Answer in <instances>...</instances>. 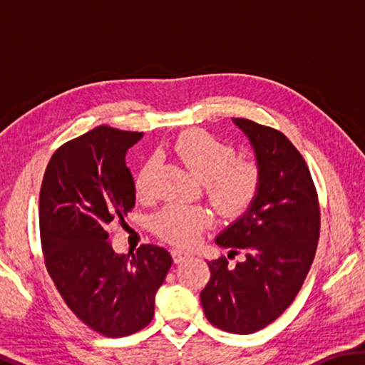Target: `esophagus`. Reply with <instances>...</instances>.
<instances>
[{
  "label": "esophagus",
  "mask_w": 365,
  "mask_h": 365,
  "mask_svg": "<svg viewBox=\"0 0 365 365\" xmlns=\"http://www.w3.org/2000/svg\"><path fill=\"white\" fill-rule=\"evenodd\" d=\"M170 255H172V259H174L175 264H180V262L185 261V259H188L191 256L190 252L182 251V250H172Z\"/></svg>",
  "instance_id": "1"
}]
</instances>
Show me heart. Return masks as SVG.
<instances>
[{
  "label": "heart",
  "instance_id": "heart-1",
  "mask_svg": "<svg viewBox=\"0 0 365 365\" xmlns=\"http://www.w3.org/2000/svg\"><path fill=\"white\" fill-rule=\"evenodd\" d=\"M193 174L205 180L206 196L219 214L237 217L257 197L262 172L256 160L235 159L237 154L212 135L201 130L183 132L168 146ZM153 163H145L135 175V191L140 197L151 193ZM211 214L202 206L168 205L154 215L153 228L159 238L172 245L188 246L211 225Z\"/></svg>",
  "mask_w": 365,
  "mask_h": 365
}]
</instances>
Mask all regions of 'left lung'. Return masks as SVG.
Returning <instances> with one entry per match:
<instances>
[{"instance_id": "obj_1", "label": "left lung", "mask_w": 365, "mask_h": 365, "mask_svg": "<svg viewBox=\"0 0 365 365\" xmlns=\"http://www.w3.org/2000/svg\"><path fill=\"white\" fill-rule=\"evenodd\" d=\"M248 137L262 183L255 202L215 243L245 252L230 265L207 262L211 280L201 292L209 322L248 335L279 319L302 287L316 256L320 209L304 158L285 135L250 119H232Z\"/></svg>"}]
</instances>
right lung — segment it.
Wrapping results in <instances>:
<instances>
[{
  "label": "right lung",
  "instance_id": "add662e5",
  "mask_svg": "<svg viewBox=\"0 0 365 365\" xmlns=\"http://www.w3.org/2000/svg\"><path fill=\"white\" fill-rule=\"evenodd\" d=\"M143 137L100 125L58 148L40 190L45 265L71 311L91 330L127 336L151 322L172 257L156 245L117 255L108 228L135 206L125 154Z\"/></svg>",
  "mask_w": 365,
  "mask_h": 365
}]
</instances>
